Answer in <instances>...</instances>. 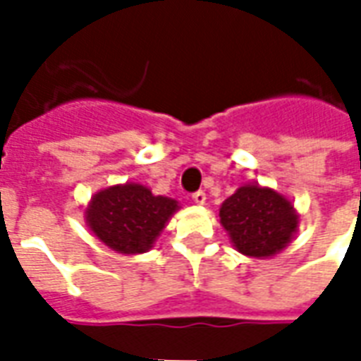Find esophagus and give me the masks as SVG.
I'll use <instances>...</instances> for the list:
<instances>
[{
  "label": "esophagus",
  "instance_id": "1",
  "mask_svg": "<svg viewBox=\"0 0 361 361\" xmlns=\"http://www.w3.org/2000/svg\"><path fill=\"white\" fill-rule=\"evenodd\" d=\"M193 201H195L197 204H204V201H207V195H204V191L203 189H199V191H195V193H193Z\"/></svg>",
  "mask_w": 361,
  "mask_h": 361
}]
</instances>
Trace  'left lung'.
Masks as SVG:
<instances>
[{
    "label": "left lung",
    "instance_id": "obj_1",
    "mask_svg": "<svg viewBox=\"0 0 361 361\" xmlns=\"http://www.w3.org/2000/svg\"><path fill=\"white\" fill-rule=\"evenodd\" d=\"M220 222L235 250L250 257H271L284 250L298 228L286 197L259 185H243L220 207Z\"/></svg>",
    "mask_w": 361,
    "mask_h": 361
}]
</instances>
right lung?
<instances>
[{
    "mask_svg": "<svg viewBox=\"0 0 361 361\" xmlns=\"http://www.w3.org/2000/svg\"><path fill=\"white\" fill-rule=\"evenodd\" d=\"M176 209L173 199L152 195L139 183H126L96 193L87 209V222L108 247L135 255L152 247Z\"/></svg>",
    "mask_w": 361,
    "mask_h": 361,
    "instance_id": "add662e5",
    "label": "right lung"
}]
</instances>
